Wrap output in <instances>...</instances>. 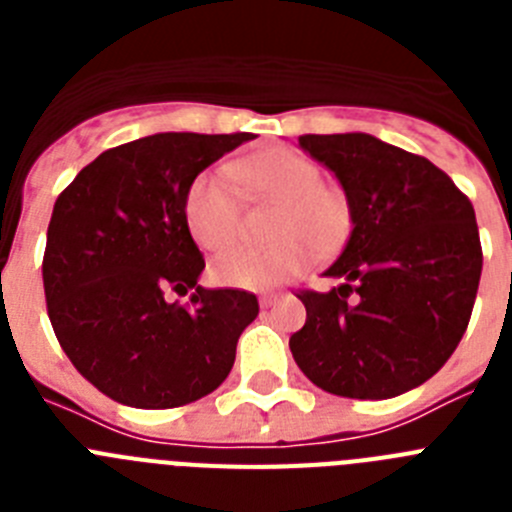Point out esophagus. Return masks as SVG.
Listing matches in <instances>:
<instances>
[{
  "mask_svg": "<svg viewBox=\"0 0 512 512\" xmlns=\"http://www.w3.org/2000/svg\"><path fill=\"white\" fill-rule=\"evenodd\" d=\"M279 297H282V295H279V292H264V295L259 297V305L261 307H271V305H274V302L279 300Z\"/></svg>",
  "mask_w": 512,
  "mask_h": 512,
  "instance_id": "1",
  "label": "esophagus"
}]
</instances>
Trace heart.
I'll list each match as a JSON object with an SVG mask.
<instances>
[{"label":"heart","mask_w":512,"mask_h":512,"mask_svg":"<svg viewBox=\"0 0 512 512\" xmlns=\"http://www.w3.org/2000/svg\"><path fill=\"white\" fill-rule=\"evenodd\" d=\"M251 194L279 202L277 235L269 248L235 246L212 261V277L233 289H269L312 264L315 248L336 251L351 230V205L336 187L320 184V169L289 148H269L230 166ZM184 220L194 243L220 251L238 235L241 202L223 171H205L189 184Z\"/></svg>","instance_id":"heart-1"}]
</instances>
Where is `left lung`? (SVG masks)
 <instances>
[{"label":"left lung","mask_w":512,"mask_h":512,"mask_svg":"<svg viewBox=\"0 0 512 512\" xmlns=\"http://www.w3.org/2000/svg\"><path fill=\"white\" fill-rule=\"evenodd\" d=\"M300 148L341 184L351 235L323 271L341 284L297 295L307 320L289 351L330 395L415 390L469 325L482 274L472 202L428 158L369 133L300 135Z\"/></svg>","instance_id":"8db88e82"}]
</instances>
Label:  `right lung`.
<instances>
[{"mask_svg": "<svg viewBox=\"0 0 512 512\" xmlns=\"http://www.w3.org/2000/svg\"><path fill=\"white\" fill-rule=\"evenodd\" d=\"M253 133H156L99 153L53 205L43 256L48 318L84 379L120 405L179 408L210 395L259 315L241 289L197 284L189 184ZM171 288L193 305L165 300Z\"/></svg>", "mask_w": 512, "mask_h": 512, "instance_id": "add662e5", "label": "right lung"}]
</instances>
